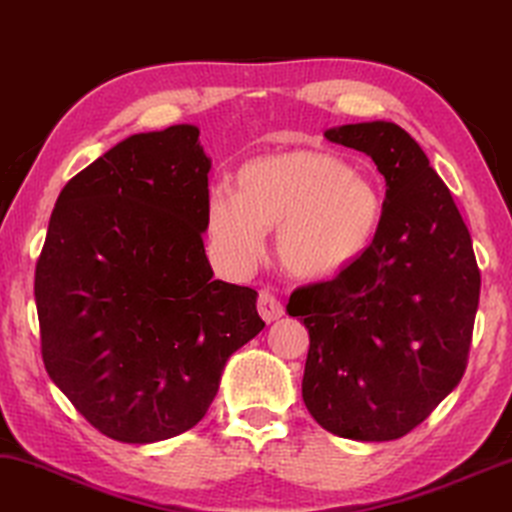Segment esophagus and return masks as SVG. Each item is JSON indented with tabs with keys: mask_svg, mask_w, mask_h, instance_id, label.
<instances>
[{
	"mask_svg": "<svg viewBox=\"0 0 512 512\" xmlns=\"http://www.w3.org/2000/svg\"><path fill=\"white\" fill-rule=\"evenodd\" d=\"M257 312L262 315L264 322H276V319L282 317V303L273 296L269 289H262V292L257 294Z\"/></svg>",
	"mask_w": 512,
	"mask_h": 512,
	"instance_id": "esophagus-1",
	"label": "esophagus"
}]
</instances>
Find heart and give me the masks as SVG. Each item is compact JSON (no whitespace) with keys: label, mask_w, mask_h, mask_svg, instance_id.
<instances>
[{"label":"heart","mask_w":512,"mask_h":512,"mask_svg":"<svg viewBox=\"0 0 512 512\" xmlns=\"http://www.w3.org/2000/svg\"><path fill=\"white\" fill-rule=\"evenodd\" d=\"M384 200L368 174L329 151L294 149L253 158L239 170L236 193L216 186L207 232L227 266H246L264 230H278L282 266L299 278L333 276L377 239Z\"/></svg>","instance_id":"heart-1"}]
</instances>
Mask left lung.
<instances>
[{
  "mask_svg": "<svg viewBox=\"0 0 512 512\" xmlns=\"http://www.w3.org/2000/svg\"><path fill=\"white\" fill-rule=\"evenodd\" d=\"M326 137L375 160L386 197L372 246L289 299L310 333L303 402L338 437L400 439L467 370L480 269L451 190L414 137L391 121Z\"/></svg>",
  "mask_w": 512,
  "mask_h": 512,
  "instance_id": "obj_1",
  "label": "left lung"
}]
</instances>
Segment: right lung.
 I'll use <instances>...</instances> for the list:
<instances>
[{
    "instance_id": "1",
    "label": "right lung",
    "mask_w": 512,
    "mask_h": 512,
    "mask_svg": "<svg viewBox=\"0 0 512 512\" xmlns=\"http://www.w3.org/2000/svg\"><path fill=\"white\" fill-rule=\"evenodd\" d=\"M195 126L131 135L61 190L34 296L50 379L98 432L154 444L202 421L257 292L204 255L209 158Z\"/></svg>"
}]
</instances>
